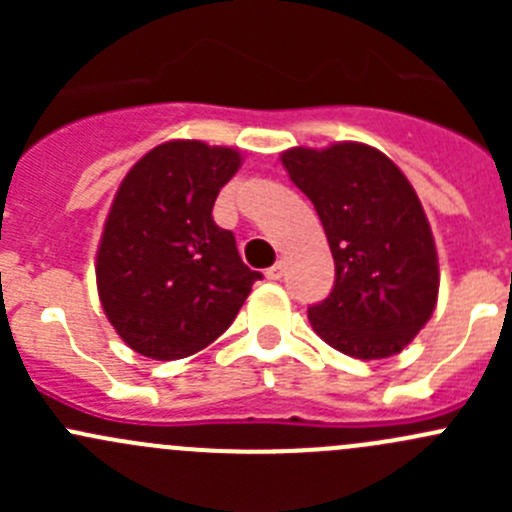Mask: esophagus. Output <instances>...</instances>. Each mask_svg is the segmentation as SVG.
<instances>
[{"instance_id": "obj_1", "label": "esophagus", "mask_w": 512, "mask_h": 512, "mask_svg": "<svg viewBox=\"0 0 512 512\" xmlns=\"http://www.w3.org/2000/svg\"><path fill=\"white\" fill-rule=\"evenodd\" d=\"M282 272H285V265H282V262H275V265H272L270 270L265 272V277H267V280H272V282H275V280H280V277H282Z\"/></svg>"}]
</instances>
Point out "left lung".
Returning <instances> with one entry per match:
<instances>
[{
  "label": "left lung",
  "mask_w": 512,
  "mask_h": 512,
  "mask_svg": "<svg viewBox=\"0 0 512 512\" xmlns=\"http://www.w3.org/2000/svg\"><path fill=\"white\" fill-rule=\"evenodd\" d=\"M312 200L334 257V287L309 307L314 332L354 359L399 354L431 319L438 255L416 190L376 148L334 143L282 153Z\"/></svg>",
  "instance_id": "obj_1"
}]
</instances>
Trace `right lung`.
Returning <instances> with one entry per match:
<instances>
[{"label":"right lung","instance_id":"obj_1","mask_svg":"<svg viewBox=\"0 0 512 512\" xmlns=\"http://www.w3.org/2000/svg\"><path fill=\"white\" fill-rule=\"evenodd\" d=\"M240 153L168 141L123 178L103 225L96 282L118 337L148 359L170 361L213 344L262 280L240 260L235 235L215 225L220 188Z\"/></svg>","mask_w":512,"mask_h":512}]
</instances>
